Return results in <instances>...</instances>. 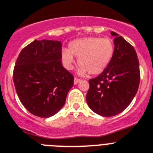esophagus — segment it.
Returning <instances> with one entry per match:
<instances>
[{
    "label": "esophagus",
    "mask_w": 153,
    "mask_h": 153,
    "mask_svg": "<svg viewBox=\"0 0 153 153\" xmlns=\"http://www.w3.org/2000/svg\"><path fill=\"white\" fill-rule=\"evenodd\" d=\"M82 79H78V78H74V84H77V83H79V82H81Z\"/></svg>",
    "instance_id": "1"
}]
</instances>
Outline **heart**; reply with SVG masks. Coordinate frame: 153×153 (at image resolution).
<instances>
[{"instance_id": "obj_1", "label": "heart", "mask_w": 153, "mask_h": 153, "mask_svg": "<svg viewBox=\"0 0 153 153\" xmlns=\"http://www.w3.org/2000/svg\"><path fill=\"white\" fill-rule=\"evenodd\" d=\"M115 47L109 38L98 37L79 38L68 45V49H64L61 53L63 64L68 70L74 67V56L79 57L78 62L82 66L81 74L89 72L96 75L102 73L110 64L114 56Z\"/></svg>"}]
</instances>
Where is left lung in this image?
Here are the masks:
<instances>
[{
	"mask_svg": "<svg viewBox=\"0 0 153 153\" xmlns=\"http://www.w3.org/2000/svg\"><path fill=\"white\" fill-rule=\"evenodd\" d=\"M115 36L111 63L100 74L89 79L86 101L92 111L105 117L118 115L129 106L140 83L139 61L134 48L122 36Z\"/></svg>",
	"mask_w": 153,
	"mask_h": 153,
	"instance_id": "1",
	"label": "left lung"
}]
</instances>
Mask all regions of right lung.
Listing matches in <instances>:
<instances>
[{
	"label": "right lung",
	"mask_w": 153,
	"mask_h": 153,
	"mask_svg": "<svg viewBox=\"0 0 153 153\" xmlns=\"http://www.w3.org/2000/svg\"><path fill=\"white\" fill-rule=\"evenodd\" d=\"M59 41L34 40L16 59L13 82L21 103L33 114L48 118L65 104L74 76L63 67Z\"/></svg>",
	"instance_id": "1"
}]
</instances>
